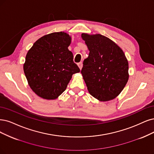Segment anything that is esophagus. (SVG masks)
Here are the masks:
<instances>
[{
    "instance_id": "1",
    "label": "esophagus",
    "mask_w": 154,
    "mask_h": 154,
    "mask_svg": "<svg viewBox=\"0 0 154 154\" xmlns=\"http://www.w3.org/2000/svg\"><path fill=\"white\" fill-rule=\"evenodd\" d=\"M77 65H78V66L79 67V68H80V70H81L82 68V62L79 63L77 64Z\"/></svg>"
}]
</instances>
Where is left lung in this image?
<instances>
[{"mask_svg": "<svg viewBox=\"0 0 154 154\" xmlns=\"http://www.w3.org/2000/svg\"><path fill=\"white\" fill-rule=\"evenodd\" d=\"M89 51L81 73L91 95L101 101L116 98L129 79L128 61L123 51L101 35H81Z\"/></svg>", "mask_w": 154, "mask_h": 154, "instance_id": "8db88e82", "label": "left lung"}]
</instances>
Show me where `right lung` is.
I'll use <instances>...</instances> for the list:
<instances>
[{"mask_svg": "<svg viewBox=\"0 0 154 154\" xmlns=\"http://www.w3.org/2000/svg\"><path fill=\"white\" fill-rule=\"evenodd\" d=\"M71 37L54 32L38 39L28 51L23 70L28 84L40 97L54 100L65 91L73 74L80 72L68 47Z\"/></svg>", "mask_w": 154, "mask_h": 154, "instance_id": "right-lung-1", "label": "right lung"}]
</instances>
